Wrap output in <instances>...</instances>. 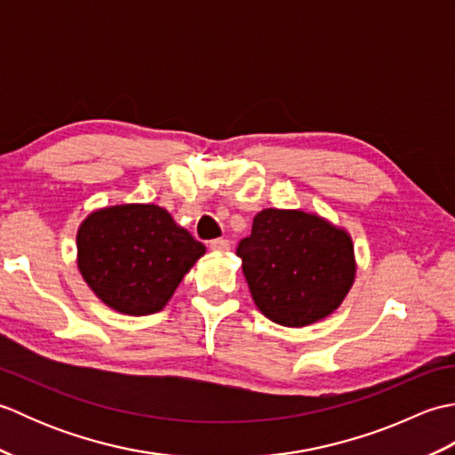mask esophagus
<instances>
[{
  "instance_id": "esophagus-1",
  "label": "esophagus",
  "mask_w": 455,
  "mask_h": 455,
  "mask_svg": "<svg viewBox=\"0 0 455 455\" xmlns=\"http://www.w3.org/2000/svg\"><path fill=\"white\" fill-rule=\"evenodd\" d=\"M209 248L212 250V252H227V250L230 248V243L227 238H215L209 243Z\"/></svg>"
}]
</instances>
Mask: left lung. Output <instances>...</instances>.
Instances as JSON below:
<instances>
[{"mask_svg":"<svg viewBox=\"0 0 455 455\" xmlns=\"http://www.w3.org/2000/svg\"><path fill=\"white\" fill-rule=\"evenodd\" d=\"M236 256L256 307L291 328L332 315L355 277L350 235L299 209L259 211Z\"/></svg>","mask_w":455,"mask_h":455,"instance_id":"8db88e82","label":"left lung"}]
</instances>
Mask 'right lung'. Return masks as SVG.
I'll list each match as a JSON object with an SVG mask.
<instances>
[{
  "label": "right lung",
  "instance_id": "right-lung-1",
  "mask_svg": "<svg viewBox=\"0 0 455 455\" xmlns=\"http://www.w3.org/2000/svg\"><path fill=\"white\" fill-rule=\"evenodd\" d=\"M76 243L84 282L113 311L131 316L162 311L205 254L166 209L144 203L93 211Z\"/></svg>",
  "mask_w": 455,
  "mask_h": 455
}]
</instances>
